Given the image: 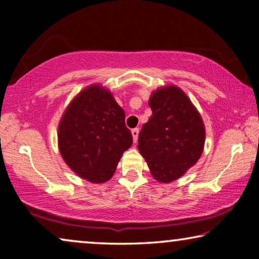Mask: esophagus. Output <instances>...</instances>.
Segmentation results:
<instances>
[{"mask_svg": "<svg viewBox=\"0 0 259 259\" xmlns=\"http://www.w3.org/2000/svg\"><path fill=\"white\" fill-rule=\"evenodd\" d=\"M138 136H139V128H133V130H132V137H133L134 143H137Z\"/></svg>", "mask_w": 259, "mask_h": 259, "instance_id": "1", "label": "esophagus"}]
</instances>
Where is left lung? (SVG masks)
Segmentation results:
<instances>
[{"label":"left lung","instance_id":"obj_1","mask_svg":"<svg viewBox=\"0 0 259 259\" xmlns=\"http://www.w3.org/2000/svg\"><path fill=\"white\" fill-rule=\"evenodd\" d=\"M148 105L152 115L140 131L138 148L152 176L160 183H171L200 158L205 141L203 120L176 86L159 88Z\"/></svg>","mask_w":259,"mask_h":259}]
</instances>
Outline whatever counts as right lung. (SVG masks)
Wrapping results in <instances>:
<instances>
[{
  "label": "right lung",
  "instance_id": "1",
  "mask_svg": "<svg viewBox=\"0 0 259 259\" xmlns=\"http://www.w3.org/2000/svg\"><path fill=\"white\" fill-rule=\"evenodd\" d=\"M58 137L66 164L92 183L107 182L133 143L123 109L99 86L86 88L70 102Z\"/></svg>",
  "mask_w": 259,
  "mask_h": 259
}]
</instances>
